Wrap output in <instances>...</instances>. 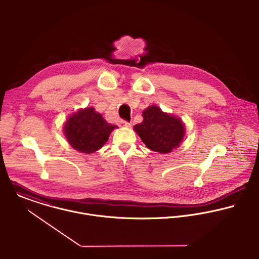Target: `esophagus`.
I'll return each mask as SVG.
<instances>
[{
	"instance_id": "1",
	"label": "esophagus",
	"mask_w": 259,
	"mask_h": 259,
	"mask_svg": "<svg viewBox=\"0 0 259 259\" xmlns=\"http://www.w3.org/2000/svg\"><path fill=\"white\" fill-rule=\"evenodd\" d=\"M119 125L122 126V127H130V126H131V123H130V122H127V121H125V120H121V121L119 122Z\"/></svg>"
}]
</instances>
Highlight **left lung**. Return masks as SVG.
Segmentation results:
<instances>
[{
	"label": "left lung",
	"mask_w": 259,
	"mask_h": 259,
	"mask_svg": "<svg viewBox=\"0 0 259 259\" xmlns=\"http://www.w3.org/2000/svg\"><path fill=\"white\" fill-rule=\"evenodd\" d=\"M143 121L134 126L147 148L159 153H169L183 141L186 130L183 121L161 111L157 106H149L142 113Z\"/></svg>",
	"instance_id": "left-lung-1"
}]
</instances>
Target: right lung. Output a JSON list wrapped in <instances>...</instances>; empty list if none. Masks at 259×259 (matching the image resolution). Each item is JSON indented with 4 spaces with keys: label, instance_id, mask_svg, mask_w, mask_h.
<instances>
[{
    "label": "right lung",
    "instance_id": "obj_1",
    "mask_svg": "<svg viewBox=\"0 0 259 259\" xmlns=\"http://www.w3.org/2000/svg\"><path fill=\"white\" fill-rule=\"evenodd\" d=\"M115 128L118 127L108 123L91 107L73 113L65 122L63 131L73 149L90 154L102 148Z\"/></svg>",
    "mask_w": 259,
    "mask_h": 259
}]
</instances>
